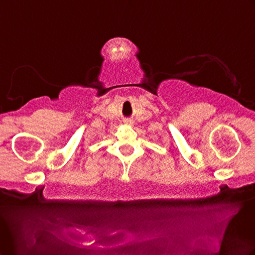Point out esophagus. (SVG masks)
Masks as SVG:
<instances>
[{"label":"esophagus","mask_w":255,"mask_h":255,"mask_svg":"<svg viewBox=\"0 0 255 255\" xmlns=\"http://www.w3.org/2000/svg\"><path fill=\"white\" fill-rule=\"evenodd\" d=\"M124 124H126V126H133L134 124V121L132 120V119H126V120H124Z\"/></svg>","instance_id":"34e87169"}]
</instances>
